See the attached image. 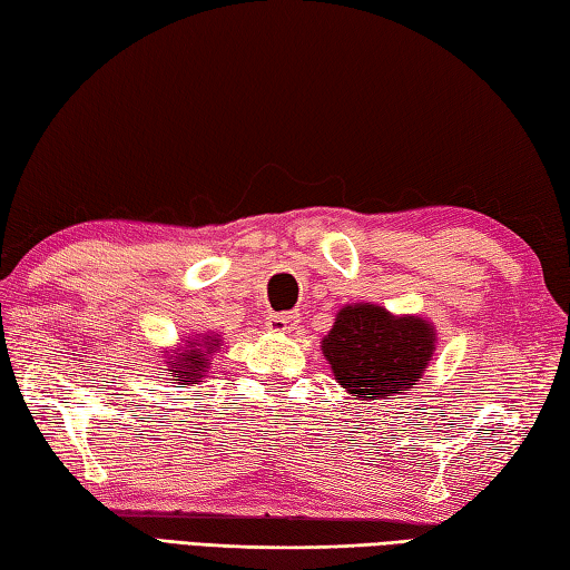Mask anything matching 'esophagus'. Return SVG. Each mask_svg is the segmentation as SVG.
I'll list each match as a JSON object with an SVG mask.
<instances>
[{"instance_id":"34e87169","label":"esophagus","mask_w":570,"mask_h":570,"mask_svg":"<svg viewBox=\"0 0 570 570\" xmlns=\"http://www.w3.org/2000/svg\"><path fill=\"white\" fill-rule=\"evenodd\" d=\"M296 318H298L296 313H272V316L266 318V325H269V331L282 333L288 328V325L296 323Z\"/></svg>"}]
</instances>
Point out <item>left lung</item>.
Instances as JSON below:
<instances>
[{
	"instance_id": "left-lung-1",
	"label": "left lung",
	"mask_w": 570,
	"mask_h": 570,
	"mask_svg": "<svg viewBox=\"0 0 570 570\" xmlns=\"http://www.w3.org/2000/svg\"><path fill=\"white\" fill-rule=\"evenodd\" d=\"M435 333L426 321L390 316L382 306L357 304L337 313L323 337L335 380L357 399H390L414 386L433 355Z\"/></svg>"
}]
</instances>
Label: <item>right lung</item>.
I'll list each match as a JSON object with an SVG mask.
<instances>
[{"instance_id":"obj_1","label":"right lung","mask_w":570,"mask_h":570,"mask_svg":"<svg viewBox=\"0 0 570 570\" xmlns=\"http://www.w3.org/2000/svg\"><path fill=\"white\" fill-rule=\"evenodd\" d=\"M215 345H220L217 341H205L203 343H190V350L186 353H176V357H168V377H174L184 384H196L205 370H208V355L215 353Z\"/></svg>"}]
</instances>
